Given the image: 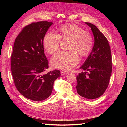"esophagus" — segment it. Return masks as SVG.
<instances>
[{"label":"esophagus","instance_id":"esophagus-1","mask_svg":"<svg viewBox=\"0 0 127 127\" xmlns=\"http://www.w3.org/2000/svg\"><path fill=\"white\" fill-rule=\"evenodd\" d=\"M60 74H61V75H63H63H66L68 74V73H67V72H66V71H61Z\"/></svg>","mask_w":127,"mask_h":127}]
</instances>
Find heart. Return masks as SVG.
<instances>
[{
  "mask_svg": "<svg viewBox=\"0 0 127 127\" xmlns=\"http://www.w3.org/2000/svg\"><path fill=\"white\" fill-rule=\"evenodd\" d=\"M58 33L48 32L43 40L44 49L50 54H53L59 49L60 40L69 41L68 51H60L52 57V66L64 70H70L78 64V55L87 56L93 46V40L91 34L86 30L75 24H66L57 28Z\"/></svg>",
  "mask_w": 127,
  "mask_h": 127,
  "instance_id": "heart-1",
  "label": "heart"
}]
</instances>
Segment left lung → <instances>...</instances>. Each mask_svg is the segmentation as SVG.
Returning a JSON list of instances; mask_svg holds the SVG:
<instances>
[{"label":"left lung","instance_id":"obj_1","mask_svg":"<svg viewBox=\"0 0 127 127\" xmlns=\"http://www.w3.org/2000/svg\"><path fill=\"white\" fill-rule=\"evenodd\" d=\"M94 37L92 51L80 67L84 72L77 76V92L87 99L98 98L104 93L110 82L112 72V56L106 37L95 25L85 22Z\"/></svg>","mask_w":127,"mask_h":127}]
</instances>
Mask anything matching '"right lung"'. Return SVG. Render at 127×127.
<instances>
[{
	"label": "right lung",
	"mask_w": 127,
	"mask_h": 127,
	"mask_svg": "<svg viewBox=\"0 0 127 127\" xmlns=\"http://www.w3.org/2000/svg\"><path fill=\"white\" fill-rule=\"evenodd\" d=\"M53 23L34 22L25 26L15 39L11 56V70L14 84L25 98L40 102L51 95L58 70L44 74L49 62L44 55L43 40Z\"/></svg>",
	"instance_id": "add662e5"
}]
</instances>
